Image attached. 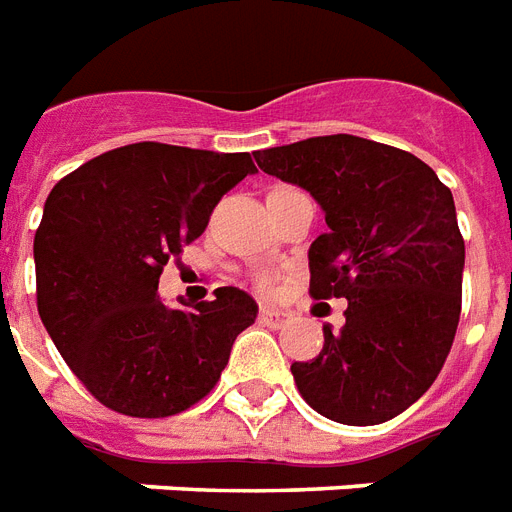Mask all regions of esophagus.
<instances>
[{
	"label": "esophagus",
	"instance_id": "esophagus-1",
	"mask_svg": "<svg viewBox=\"0 0 512 512\" xmlns=\"http://www.w3.org/2000/svg\"><path fill=\"white\" fill-rule=\"evenodd\" d=\"M259 320L269 327H282L285 325V320H288V314L280 312V309H275V306H261Z\"/></svg>",
	"mask_w": 512,
	"mask_h": 512
}]
</instances>
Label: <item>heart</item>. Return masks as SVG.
<instances>
[{
  "label": "heart",
  "mask_w": 512,
  "mask_h": 512,
  "mask_svg": "<svg viewBox=\"0 0 512 512\" xmlns=\"http://www.w3.org/2000/svg\"><path fill=\"white\" fill-rule=\"evenodd\" d=\"M275 275H272V272H259V275H256V285H259L261 290H272L275 288Z\"/></svg>",
  "instance_id": "b5f03b06"
}]
</instances>
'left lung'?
<instances>
[{"mask_svg": "<svg viewBox=\"0 0 512 512\" xmlns=\"http://www.w3.org/2000/svg\"><path fill=\"white\" fill-rule=\"evenodd\" d=\"M272 177L304 187L327 232L309 248V293L346 298V325L290 372L306 404L343 425L396 418L431 388L455 341L465 240L436 171L354 134L256 150Z\"/></svg>", "mask_w": 512, "mask_h": 512, "instance_id": "obj_1", "label": "left lung"}]
</instances>
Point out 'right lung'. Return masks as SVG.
<instances>
[{"label":"right lung","mask_w":512,"mask_h":512,"mask_svg":"<svg viewBox=\"0 0 512 512\" xmlns=\"http://www.w3.org/2000/svg\"><path fill=\"white\" fill-rule=\"evenodd\" d=\"M248 153L134 142L52 187L34 237L36 306L89 394L129 418H169L216 386L259 306L245 290L169 309L163 267L253 174Z\"/></svg>","instance_id":"add662e5"}]
</instances>
